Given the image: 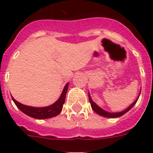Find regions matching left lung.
<instances>
[{"mask_svg":"<svg viewBox=\"0 0 153 153\" xmlns=\"http://www.w3.org/2000/svg\"><path fill=\"white\" fill-rule=\"evenodd\" d=\"M140 94H139V96L137 97V98H136V100L132 102L130 106H128L126 109H124V110H123V111L117 112V113H110V112H107V111H106V110H104V109H102L101 107H100V106H99L97 104H96V102H93V100H92V98H91V97H90V93H89V100H90V104H91L92 109H93V110H94V112H96L97 114L100 115V116H101V117H106V118H117V117H122L123 115H124L125 113H126L127 112L129 111V110H130V109L133 107V106H134L135 104L136 103V102H137L138 99H139V97H140Z\"/></svg>","mask_w":153,"mask_h":153,"instance_id":"1","label":"left lung"}]
</instances>
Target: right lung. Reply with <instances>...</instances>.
Returning a JSON list of instances; mask_svg holds the SVG:
<instances>
[{"mask_svg": "<svg viewBox=\"0 0 153 153\" xmlns=\"http://www.w3.org/2000/svg\"><path fill=\"white\" fill-rule=\"evenodd\" d=\"M69 83L65 85L64 88L62 91L61 95L59 97L57 100L54 103L51 104L48 106H44V107H34V106H30L24 105V104L19 102L15 99L12 97V100L14 102L16 106H17L21 112L24 114L27 115L32 118L37 119V120H44V119L52 118L58 114H60V112L63 109V105L65 102L66 99V94H67V90H68Z\"/></svg>", "mask_w": 153, "mask_h": 153, "instance_id": "obj_1", "label": "right lung"}]
</instances>
